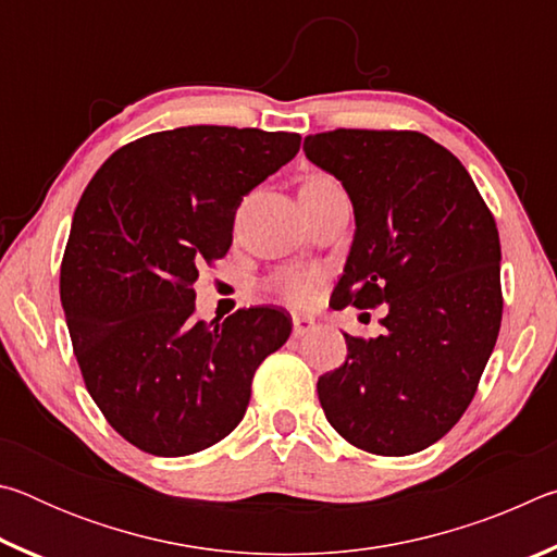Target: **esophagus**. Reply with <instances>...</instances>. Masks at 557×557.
Listing matches in <instances>:
<instances>
[{
	"label": "esophagus",
	"mask_w": 557,
	"mask_h": 557,
	"mask_svg": "<svg viewBox=\"0 0 557 557\" xmlns=\"http://www.w3.org/2000/svg\"><path fill=\"white\" fill-rule=\"evenodd\" d=\"M314 319H309V317H295L292 319V334H295L297 338L299 336H307L309 332H314Z\"/></svg>",
	"instance_id": "esophagus-1"
}]
</instances>
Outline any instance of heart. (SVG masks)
<instances>
[{
    "instance_id": "heart-1",
    "label": "heart",
    "mask_w": 557,
    "mask_h": 557,
    "mask_svg": "<svg viewBox=\"0 0 557 557\" xmlns=\"http://www.w3.org/2000/svg\"><path fill=\"white\" fill-rule=\"evenodd\" d=\"M309 182H332L326 176H314ZM322 270L309 268V270H287L275 280V289L280 297L289 301L292 307H309L317 299V292L322 287Z\"/></svg>"
}]
</instances>
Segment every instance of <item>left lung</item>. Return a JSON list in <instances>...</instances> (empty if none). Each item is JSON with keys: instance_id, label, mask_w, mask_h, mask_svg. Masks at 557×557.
<instances>
[{"instance_id": "8db88e82", "label": "left lung", "mask_w": 557, "mask_h": 557, "mask_svg": "<svg viewBox=\"0 0 557 557\" xmlns=\"http://www.w3.org/2000/svg\"><path fill=\"white\" fill-rule=\"evenodd\" d=\"M305 154L354 206L334 307L388 305L381 336L344 334L346 361L319 379V403L354 447L414 455L457 425L494 351L496 221L459 159L420 132H319L305 137Z\"/></svg>"}]
</instances>
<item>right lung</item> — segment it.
<instances>
[{
  "mask_svg": "<svg viewBox=\"0 0 557 557\" xmlns=\"http://www.w3.org/2000/svg\"><path fill=\"white\" fill-rule=\"evenodd\" d=\"M295 132L194 125L120 147L81 196L61 305L83 381L129 445L184 457L238 428L292 322L270 307L194 317L199 265L233 243L245 194L299 152Z\"/></svg>",
  "mask_w": 557,
  "mask_h": 557,
  "instance_id": "obj_1",
  "label": "right lung"
}]
</instances>
